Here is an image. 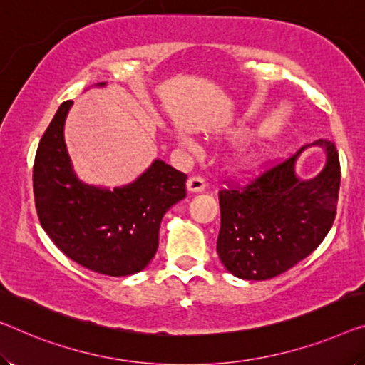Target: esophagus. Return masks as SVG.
Returning a JSON list of instances; mask_svg holds the SVG:
<instances>
[{
  "label": "esophagus",
  "instance_id": "1",
  "mask_svg": "<svg viewBox=\"0 0 365 365\" xmlns=\"http://www.w3.org/2000/svg\"><path fill=\"white\" fill-rule=\"evenodd\" d=\"M187 190L192 193H201L206 190V182L201 177H190L187 180Z\"/></svg>",
  "mask_w": 365,
  "mask_h": 365
}]
</instances>
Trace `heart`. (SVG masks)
I'll return each mask as SVG.
<instances>
[{
  "label": "heart",
  "instance_id": "heart-1",
  "mask_svg": "<svg viewBox=\"0 0 365 365\" xmlns=\"http://www.w3.org/2000/svg\"><path fill=\"white\" fill-rule=\"evenodd\" d=\"M182 144L188 150L197 149V145H195L192 140H188V139H183ZM241 164L244 168H246V172H259L260 168L265 165V157H264V154H260V152H244V154L241 155Z\"/></svg>",
  "mask_w": 365,
  "mask_h": 365
}]
</instances>
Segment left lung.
I'll list each match as a JSON object with an SVG mask.
<instances>
[{
    "instance_id": "1",
    "label": "left lung",
    "mask_w": 365,
    "mask_h": 365,
    "mask_svg": "<svg viewBox=\"0 0 365 365\" xmlns=\"http://www.w3.org/2000/svg\"><path fill=\"white\" fill-rule=\"evenodd\" d=\"M313 145L325 150L327 162L318 176L304 181L296 175V160ZM339 183L336 145L319 139L246 188L221 190L216 251L226 270L237 279L267 280L308 257L333 226Z\"/></svg>"
}]
</instances>
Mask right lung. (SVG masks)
I'll list each match as a JSON object with an SVG mask.
<instances>
[{
  "label": "right lung",
  "instance_id": "obj_1",
  "mask_svg": "<svg viewBox=\"0 0 365 365\" xmlns=\"http://www.w3.org/2000/svg\"><path fill=\"white\" fill-rule=\"evenodd\" d=\"M72 105L62 103L36 152L37 216L53 244L77 264L110 277L138 274L157 252L162 217L187 197V175L155 159L134 182L113 190L80 180L63 138Z\"/></svg>",
  "mask_w": 365,
  "mask_h": 365
}]
</instances>
